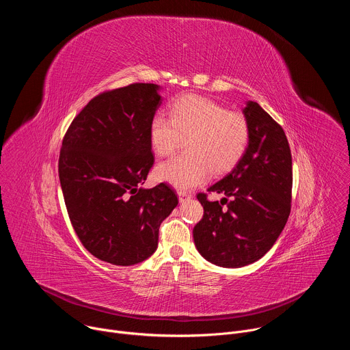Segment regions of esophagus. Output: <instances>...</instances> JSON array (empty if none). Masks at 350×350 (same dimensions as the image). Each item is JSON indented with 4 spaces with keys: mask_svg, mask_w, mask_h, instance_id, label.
Here are the masks:
<instances>
[{
    "mask_svg": "<svg viewBox=\"0 0 350 350\" xmlns=\"http://www.w3.org/2000/svg\"><path fill=\"white\" fill-rule=\"evenodd\" d=\"M177 193H178L180 202H185V201H188V199L191 198V195H189V193H187V192H184V191H178Z\"/></svg>",
    "mask_w": 350,
    "mask_h": 350,
    "instance_id": "esophagus-1",
    "label": "esophagus"
}]
</instances>
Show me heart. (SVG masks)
Masks as SVG:
<instances>
[{"label": "heart", "mask_w": 350, "mask_h": 350, "mask_svg": "<svg viewBox=\"0 0 350 350\" xmlns=\"http://www.w3.org/2000/svg\"><path fill=\"white\" fill-rule=\"evenodd\" d=\"M149 138L159 157L173 154L184 139L185 152L155 169L158 180L178 189H191L208 180L211 170L223 174L243 157L249 123L237 112L199 95H185L172 105L170 118L157 113Z\"/></svg>", "instance_id": "b5f03b06"}]
</instances>
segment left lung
Returning <instances> with one entry per match:
<instances>
[{"mask_svg":"<svg viewBox=\"0 0 350 350\" xmlns=\"http://www.w3.org/2000/svg\"><path fill=\"white\" fill-rule=\"evenodd\" d=\"M249 123L247 148L235 167L208 192H199L204 217L193 227V242L208 262L242 267L263 258L275 243L291 213L292 157L282 127L258 104L243 108Z\"/></svg>","mask_w":350,"mask_h":350,"instance_id":"obj_1","label":"left lung"}]
</instances>
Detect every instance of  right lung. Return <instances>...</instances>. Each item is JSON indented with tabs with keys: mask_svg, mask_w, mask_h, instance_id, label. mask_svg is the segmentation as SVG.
<instances>
[{
	"mask_svg": "<svg viewBox=\"0 0 350 350\" xmlns=\"http://www.w3.org/2000/svg\"><path fill=\"white\" fill-rule=\"evenodd\" d=\"M158 91L134 83L94 96L62 141L58 172L70 223L91 255L116 266L151 256L178 204L165 183L141 187L155 161L149 127L162 104Z\"/></svg>",
	"mask_w": 350,
	"mask_h": 350,
	"instance_id": "1",
	"label": "right lung"
}]
</instances>
